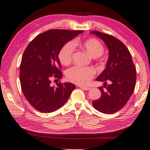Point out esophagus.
I'll use <instances>...</instances> for the list:
<instances>
[{"label": "esophagus", "mask_w": 150, "mask_h": 150, "mask_svg": "<svg viewBox=\"0 0 150 150\" xmlns=\"http://www.w3.org/2000/svg\"><path fill=\"white\" fill-rule=\"evenodd\" d=\"M79 87L82 89V90H86V91H88V90H90V88L89 87H86V86H79Z\"/></svg>", "instance_id": "esophagus-1"}]
</instances>
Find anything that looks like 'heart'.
I'll return each instance as SVG.
<instances>
[{
	"mask_svg": "<svg viewBox=\"0 0 150 150\" xmlns=\"http://www.w3.org/2000/svg\"><path fill=\"white\" fill-rule=\"evenodd\" d=\"M79 45L84 50L93 58L103 55L104 51V46L99 40L91 38L82 42H68L64 45L59 53V59L62 64L67 66L71 62L73 53L75 50V46ZM95 71L91 67L73 66L66 71L67 79L73 83L83 85L86 84L93 77Z\"/></svg>",
	"mask_w": 150,
	"mask_h": 150,
	"instance_id": "b5f03b06",
	"label": "heart"
}]
</instances>
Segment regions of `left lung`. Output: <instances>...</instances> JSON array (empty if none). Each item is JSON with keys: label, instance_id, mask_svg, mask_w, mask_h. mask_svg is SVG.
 Returning a JSON list of instances; mask_svg holds the SVG:
<instances>
[{"label": "left lung", "instance_id": "8db88e82", "mask_svg": "<svg viewBox=\"0 0 150 150\" xmlns=\"http://www.w3.org/2000/svg\"><path fill=\"white\" fill-rule=\"evenodd\" d=\"M103 40L109 50L106 68L95 81L103 82L98 87L101 97L94 100L93 106L101 113L112 114L125 106L135 90L136 68L131 53L119 39L97 31H91ZM109 82L110 85H107ZM106 90H103V87Z\"/></svg>", "mask_w": 150, "mask_h": 150}]
</instances>
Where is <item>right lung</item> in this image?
Here are the masks:
<instances>
[{
  "instance_id": "right-lung-1",
  "label": "right lung",
  "mask_w": 150,
  "mask_h": 150,
  "mask_svg": "<svg viewBox=\"0 0 150 150\" xmlns=\"http://www.w3.org/2000/svg\"><path fill=\"white\" fill-rule=\"evenodd\" d=\"M83 31L50 30L34 38L25 50L20 66L21 88L35 109L51 113L64 104L75 85L65 82L51 85L53 77L60 79L62 73L59 53L64 44Z\"/></svg>"
}]
</instances>
